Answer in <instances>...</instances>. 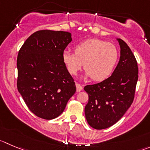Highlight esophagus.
Instances as JSON below:
<instances>
[{
    "label": "esophagus",
    "instance_id": "1",
    "mask_svg": "<svg viewBox=\"0 0 150 150\" xmlns=\"http://www.w3.org/2000/svg\"><path fill=\"white\" fill-rule=\"evenodd\" d=\"M76 92H80V91H82V89H83V87L79 83H76Z\"/></svg>",
    "mask_w": 150,
    "mask_h": 150
}]
</instances>
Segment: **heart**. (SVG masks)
Segmentation results:
<instances>
[{
  "label": "heart",
  "instance_id": "obj_1",
  "mask_svg": "<svg viewBox=\"0 0 150 150\" xmlns=\"http://www.w3.org/2000/svg\"><path fill=\"white\" fill-rule=\"evenodd\" d=\"M62 58L70 74H77L84 63L85 77L100 82L108 79L113 71L119 51L115 45L105 40L89 39L77 44L74 53L65 51Z\"/></svg>",
  "mask_w": 150,
  "mask_h": 150
}]
</instances>
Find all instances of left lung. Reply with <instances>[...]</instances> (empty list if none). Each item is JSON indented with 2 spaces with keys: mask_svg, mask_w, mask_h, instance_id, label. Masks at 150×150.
Instances as JSON below:
<instances>
[{
  "mask_svg": "<svg viewBox=\"0 0 150 150\" xmlns=\"http://www.w3.org/2000/svg\"><path fill=\"white\" fill-rule=\"evenodd\" d=\"M118 40L120 59L112 75L99 83L84 88L88 95L85 118L94 129H106L116 123L132 105L135 96L138 63L127 44L122 39Z\"/></svg>",
  "mask_w": 150,
  "mask_h": 150,
  "instance_id": "obj_1",
  "label": "left lung"
}]
</instances>
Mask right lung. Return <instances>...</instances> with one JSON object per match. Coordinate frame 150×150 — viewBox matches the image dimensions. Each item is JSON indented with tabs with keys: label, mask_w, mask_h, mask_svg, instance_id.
<instances>
[{
	"label": "right lung",
	"mask_w": 150,
	"mask_h": 150,
	"mask_svg": "<svg viewBox=\"0 0 150 150\" xmlns=\"http://www.w3.org/2000/svg\"><path fill=\"white\" fill-rule=\"evenodd\" d=\"M71 40L67 31L40 30L32 34L18 52V90L28 109L41 119L59 116L76 92L62 58Z\"/></svg>",
	"instance_id": "1"
}]
</instances>
